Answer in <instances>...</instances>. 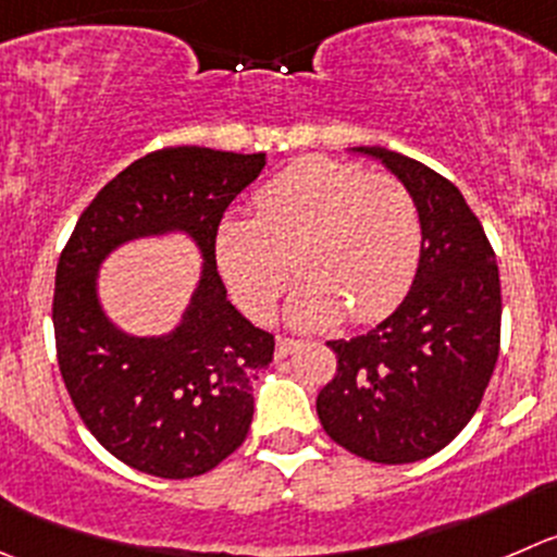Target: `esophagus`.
Segmentation results:
<instances>
[{"label":"esophagus","instance_id":"obj_1","mask_svg":"<svg viewBox=\"0 0 557 557\" xmlns=\"http://www.w3.org/2000/svg\"><path fill=\"white\" fill-rule=\"evenodd\" d=\"M299 339H288V337H280L277 345H274V359H285V356L294 354L299 348Z\"/></svg>","mask_w":557,"mask_h":557}]
</instances>
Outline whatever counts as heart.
<instances>
[{
	"label": "heart",
	"instance_id": "obj_1",
	"mask_svg": "<svg viewBox=\"0 0 557 557\" xmlns=\"http://www.w3.org/2000/svg\"><path fill=\"white\" fill-rule=\"evenodd\" d=\"M218 267L245 315H274L290 267L305 283L288 301L296 329H326L348 312L372 321L397 305L422 250V220L399 180L312 158L274 176L256 218L228 214L218 228Z\"/></svg>",
	"mask_w": 557,
	"mask_h": 557
}]
</instances>
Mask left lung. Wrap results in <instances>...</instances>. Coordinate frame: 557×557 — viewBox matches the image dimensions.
<instances>
[{
	"mask_svg": "<svg viewBox=\"0 0 557 557\" xmlns=\"http://www.w3.org/2000/svg\"><path fill=\"white\" fill-rule=\"evenodd\" d=\"M381 160L410 190L422 252L397 310L354 339H332L337 372L315 399L334 444L383 466L424 460L471 422L500 348V277L487 234L462 193L424 163L383 147Z\"/></svg>",
	"mask_w": 557,
	"mask_h": 557,
	"instance_id": "8db88e82",
	"label": "left lung"
}]
</instances>
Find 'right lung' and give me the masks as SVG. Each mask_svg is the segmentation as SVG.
Segmentation results:
<instances>
[{
  "label": "right lung",
  "mask_w": 557,
  "mask_h": 557,
  "mask_svg": "<svg viewBox=\"0 0 557 557\" xmlns=\"http://www.w3.org/2000/svg\"><path fill=\"white\" fill-rule=\"evenodd\" d=\"M267 154L169 147L135 160L84 209L57 267L53 334L64 386L102 449L135 471L190 479L234 455L252 422V381L274 337L228 301L214 261L228 203ZM187 235L202 274L169 335L138 338L107 318L99 267L113 249L152 235Z\"/></svg>",
  "instance_id": "obj_1"
}]
</instances>
